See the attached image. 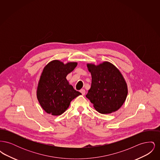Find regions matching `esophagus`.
<instances>
[{
	"label": "esophagus",
	"instance_id": "obj_1",
	"mask_svg": "<svg viewBox=\"0 0 160 160\" xmlns=\"http://www.w3.org/2000/svg\"><path fill=\"white\" fill-rule=\"evenodd\" d=\"M80 92L82 93V94L83 95H85V90L84 89H81Z\"/></svg>",
	"mask_w": 160,
	"mask_h": 160
}]
</instances>
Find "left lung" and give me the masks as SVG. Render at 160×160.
Masks as SVG:
<instances>
[{
  "mask_svg": "<svg viewBox=\"0 0 160 160\" xmlns=\"http://www.w3.org/2000/svg\"><path fill=\"white\" fill-rule=\"evenodd\" d=\"M87 67L91 73L92 84L86 97L100 113L117 111L128 93L127 85L121 72L108 62L97 66L88 64Z\"/></svg>",
  "mask_w": 160,
  "mask_h": 160,
  "instance_id": "left-lung-1",
  "label": "left lung"
}]
</instances>
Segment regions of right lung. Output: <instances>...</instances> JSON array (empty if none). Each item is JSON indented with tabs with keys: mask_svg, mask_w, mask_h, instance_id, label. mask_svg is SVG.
Returning a JSON list of instances; mask_svg holds the SVG:
<instances>
[{
	"mask_svg": "<svg viewBox=\"0 0 160 160\" xmlns=\"http://www.w3.org/2000/svg\"><path fill=\"white\" fill-rule=\"evenodd\" d=\"M77 62L54 60L48 63L41 74L37 88V98L48 114L61 115L68 108L71 101L82 93L69 84L66 77L76 67Z\"/></svg>",
	"mask_w": 160,
	"mask_h": 160,
	"instance_id": "obj_1",
	"label": "right lung"
}]
</instances>
